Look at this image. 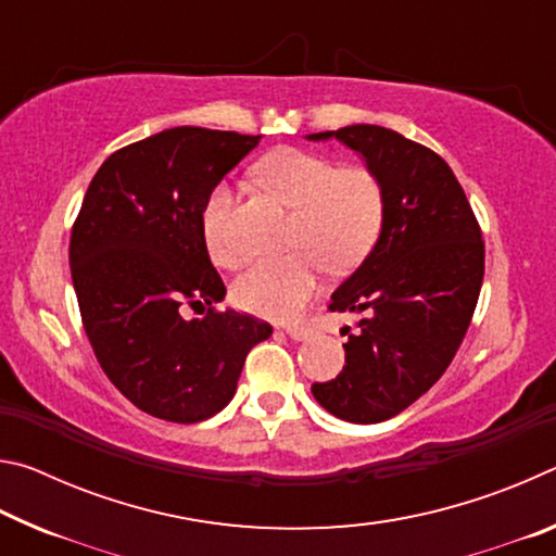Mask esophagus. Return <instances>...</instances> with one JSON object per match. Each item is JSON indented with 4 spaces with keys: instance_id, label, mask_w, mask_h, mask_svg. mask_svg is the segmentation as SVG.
Returning <instances> with one entry per match:
<instances>
[{
    "instance_id": "1",
    "label": "esophagus",
    "mask_w": 556,
    "mask_h": 556,
    "mask_svg": "<svg viewBox=\"0 0 556 556\" xmlns=\"http://www.w3.org/2000/svg\"><path fill=\"white\" fill-rule=\"evenodd\" d=\"M285 331L289 333V338H294V341H308V338L314 336V328L312 326H296V324H289Z\"/></svg>"
}]
</instances>
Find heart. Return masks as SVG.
I'll use <instances>...</instances> for the list:
<instances>
[{"label":"heart","instance_id":"heart-1","mask_svg":"<svg viewBox=\"0 0 556 556\" xmlns=\"http://www.w3.org/2000/svg\"><path fill=\"white\" fill-rule=\"evenodd\" d=\"M257 174L294 208L289 244L299 250L255 262L235 279L232 299L244 312L289 318L314 294L318 261L331 271H348L370 255L384 225L388 193L372 168L338 166L333 159L299 147L271 152L262 159ZM232 201V186L218 184L201 213L205 248L223 267H238L242 260L230 230Z\"/></svg>","mask_w":556,"mask_h":556}]
</instances>
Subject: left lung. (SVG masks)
I'll return each mask as SVG.
<instances>
[{
    "mask_svg": "<svg viewBox=\"0 0 556 556\" xmlns=\"http://www.w3.org/2000/svg\"><path fill=\"white\" fill-rule=\"evenodd\" d=\"M328 137L382 178L388 211L378 244L328 304L363 314L355 333L348 328L343 370L312 392L333 417L378 425L419 400L454 361L481 294L485 242L464 188L429 147L378 125L308 135Z\"/></svg>",
    "mask_w": 556,
    "mask_h": 556,
    "instance_id": "8db88e82",
    "label": "left lung"
}]
</instances>
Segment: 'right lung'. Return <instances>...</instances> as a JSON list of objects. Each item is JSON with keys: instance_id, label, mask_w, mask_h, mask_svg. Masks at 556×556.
Listing matches in <instances>:
<instances>
[{"instance_id": "obj_1", "label": "right lung", "mask_w": 556, "mask_h": 556, "mask_svg": "<svg viewBox=\"0 0 556 556\" xmlns=\"http://www.w3.org/2000/svg\"><path fill=\"white\" fill-rule=\"evenodd\" d=\"M260 137L174 127L105 159L71 230V277L102 372L152 417L193 425L238 388L267 321L220 312L225 285L205 248L203 203ZM181 303L210 306L186 323Z\"/></svg>"}]
</instances>
